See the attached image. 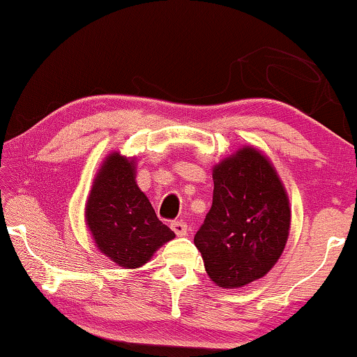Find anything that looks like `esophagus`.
<instances>
[{
  "instance_id": "obj_1",
  "label": "esophagus",
  "mask_w": 357,
  "mask_h": 357,
  "mask_svg": "<svg viewBox=\"0 0 357 357\" xmlns=\"http://www.w3.org/2000/svg\"><path fill=\"white\" fill-rule=\"evenodd\" d=\"M172 229H174V232L177 234L178 237L187 236V222H183V221H174V222H172Z\"/></svg>"
}]
</instances>
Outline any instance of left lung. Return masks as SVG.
I'll return each instance as SVG.
<instances>
[{
  "mask_svg": "<svg viewBox=\"0 0 357 357\" xmlns=\"http://www.w3.org/2000/svg\"><path fill=\"white\" fill-rule=\"evenodd\" d=\"M213 204L195 234L219 287L260 280L276 265L291 227L289 198L266 155L243 146L213 169Z\"/></svg>",
  "mask_w": 357,
  "mask_h": 357,
  "instance_id": "1",
  "label": "left lung"
}]
</instances>
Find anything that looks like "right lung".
<instances>
[{"mask_svg": "<svg viewBox=\"0 0 357 357\" xmlns=\"http://www.w3.org/2000/svg\"><path fill=\"white\" fill-rule=\"evenodd\" d=\"M135 159L107 155L86 204V222L99 250L121 268H139L175 237L136 185Z\"/></svg>", "mask_w": 357, "mask_h": 357, "instance_id": "1", "label": "right lung"}]
</instances>
